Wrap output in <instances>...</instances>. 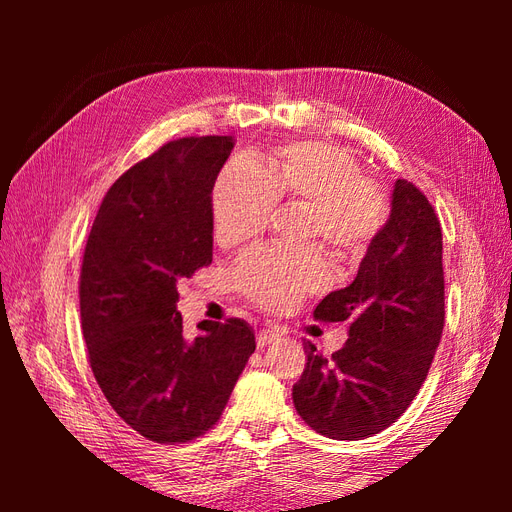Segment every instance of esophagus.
I'll return each instance as SVG.
<instances>
[{"label":"esophagus","mask_w":512,"mask_h":512,"mask_svg":"<svg viewBox=\"0 0 512 512\" xmlns=\"http://www.w3.org/2000/svg\"><path fill=\"white\" fill-rule=\"evenodd\" d=\"M280 337H282L280 329H275V327H267V329L258 331V335H256V344H258V348H265L267 344L275 342V339H280Z\"/></svg>","instance_id":"1"}]
</instances>
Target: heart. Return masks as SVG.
<instances>
[{
	"mask_svg": "<svg viewBox=\"0 0 512 512\" xmlns=\"http://www.w3.org/2000/svg\"><path fill=\"white\" fill-rule=\"evenodd\" d=\"M277 203L305 205L303 237L344 262L359 260L389 220V198L348 149L301 141L277 151L269 170L247 156L226 162L211 190L215 241L235 247L256 239ZM232 282L254 305L286 312L327 286L329 269L318 245L258 247L237 262Z\"/></svg>",
	"mask_w": 512,
	"mask_h": 512,
	"instance_id": "obj_1",
	"label": "heart"
}]
</instances>
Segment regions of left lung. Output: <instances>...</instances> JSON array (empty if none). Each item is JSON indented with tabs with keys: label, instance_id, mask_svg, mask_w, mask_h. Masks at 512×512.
<instances>
[{
	"label": "left lung",
	"instance_id": "obj_1",
	"mask_svg": "<svg viewBox=\"0 0 512 512\" xmlns=\"http://www.w3.org/2000/svg\"><path fill=\"white\" fill-rule=\"evenodd\" d=\"M320 322H348L342 350L307 363L292 386L303 421L320 436L363 440L408 410L444 329L442 228L427 196L397 179L391 215L361 260L354 282L324 297Z\"/></svg>",
	"mask_w": 512,
	"mask_h": 512
}]
</instances>
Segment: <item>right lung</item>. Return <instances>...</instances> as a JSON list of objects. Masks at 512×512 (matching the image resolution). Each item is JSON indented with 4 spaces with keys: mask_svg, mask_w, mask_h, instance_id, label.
I'll return each mask as SVG.
<instances>
[{
    "mask_svg": "<svg viewBox=\"0 0 512 512\" xmlns=\"http://www.w3.org/2000/svg\"><path fill=\"white\" fill-rule=\"evenodd\" d=\"M232 136L170 141L106 192L81 267L89 365L111 408L143 438L190 442L228 404L256 350L250 324L200 322L188 339L177 282L213 260L211 190Z\"/></svg>",
    "mask_w": 512,
    "mask_h": 512,
    "instance_id": "obj_1",
    "label": "right lung"
}]
</instances>
